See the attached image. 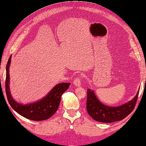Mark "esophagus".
<instances>
[{
	"label": "esophagus",
	"mask_w": 146,
	"mask_h": 146,
	"mask_svg": "<svg viewBox=\"0 0 146 146\" xmlns=\"http://www.w3.org/2000/svg\"><path fill=\"white\" fill-rule=\"evenodd\" d=\"M73 83L74 85L76 86H81V83L80 78L79 77L75 78L73 81Z\"/></svg>",
	"instance_id": "34e87169"
}]
</instances>
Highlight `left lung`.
I'll list each match as a JSON object with an SVG mask.
<instances>
[{
  "instance_id": "obj_1",
  "label": "left lung",
  "mask_w": 146,
  "mask_h": 146,
  "mask_svg": "<svg viewBox=\"0 0 146 146\" xmlns=\"http://www.w3.org/2000/svg\"><path fill=\"white\" fill-rule=\"evenodd\" d=\"M139 91L135 98L121 106L109 107L100 102L91 89H88L86 110L88 114L96 121L102 123H113L126 118L136 106Z\"/></svg>"
}]
</instances>
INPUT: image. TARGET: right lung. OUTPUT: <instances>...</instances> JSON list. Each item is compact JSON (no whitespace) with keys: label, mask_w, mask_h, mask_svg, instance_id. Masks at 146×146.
<instances>
[{"label":"right lung","mask_w":146,"mask_h":146,"mask_svg":"<svg viewBox=\"0 0 146 146\" xmlns=\"http://www.w3.org/2000/svg\"><path fill=\"white\" fill-rule=\"evenodd\" d=\"M11 62V56L9 58L6 66L5 92L7 100L10 106L25 118L34 121H42L48 119L57 110L61 96L68 89L70 83H60L52 89L48 94L38 102L27 105L17 103L11 96L9 89V66Z\"/></svg>","instance_id":"right-lung-1"}]
</instances>
